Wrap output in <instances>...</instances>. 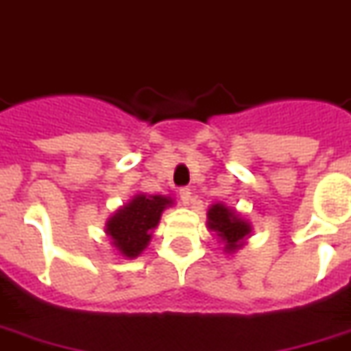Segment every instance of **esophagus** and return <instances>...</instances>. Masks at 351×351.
I'll list each match as a JSON object with an SVG mask.
<instances>
[{
	"label": "esophagus",
	"mask_w": 351,
	"mask_h": 351,
	"mask_svg": "<svg viewBox=\"0 0 351 351\" xmlns=\"http://www.w3.org/2000/svg\"><path fill=\"white\" fill-rule=\"evenodd\" d=\"M193 193H191L189 189H187V187H182L180 189V200H182V204L184 205H189L191 204V200H193Z\"/></svg>",
	"instance_id": "esophagus-1"
}]
</instances>
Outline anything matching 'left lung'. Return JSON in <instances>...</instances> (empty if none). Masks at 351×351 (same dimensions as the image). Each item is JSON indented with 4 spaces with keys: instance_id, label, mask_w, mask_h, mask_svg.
Returning <instances> with one entry per match:
<instances>
[{
    "instance_id": "left-lung-1",
    "label": "left lung",
    "mask_w": 351,
    "mask_h": 351,
    "mask_svg": "<svg viewBox=\"0 0 351 351\" xmlns=\"http://www.w3.org/2000/svg\"><path fill=\"white\" fill-rule=\"evenodd\" d=\"M207 227L225 243V252H236L243 247L245 238L250 234V223L243 220L234 209L225 204L210 205L207 210Z\"/></svg>"
}]
</instances>
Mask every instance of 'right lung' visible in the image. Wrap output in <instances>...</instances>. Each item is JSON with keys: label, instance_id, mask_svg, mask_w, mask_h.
Returning <instances> with one entry per match:
<instances>
[{"label": "right lung", "instance_id": "1", "mask_svg": "<svg viewBox=\"0 0 351 351\" xmlns=\"http://www.w3.org/2000/svg\"><path fill=\"white\" fill-rule=\"evenodd\" d=\"M173 198L162 195H136L106 221V234L124 258L142 254L166 207Z\"/></svg>", "mask_w": 351, "mask_h": 351}]
</instances>
